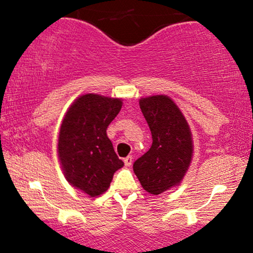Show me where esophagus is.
Returning a JSON list of instances; mask_svg holds the SVG:
<instances>
[{
	"mask_svg": "<svg viewBox=\"0 0 253 253\" xmlns=\"http://www.w3.org/2000/svg\"><path fill=\"white\" fill-rule=\"evenodd\" d=\"M124 162H125V165H126V167H130V165H132V163H133L132 156L126 157V158L124 159Z\"/></svg>",
	"mask_w": 253,
	"mask_h": 253,
	"instance_id": "1",
	"label": "esophagus"
}]
</instances>
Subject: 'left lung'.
Instances as JSON below:
<instances>
[{
    "mask_svg": "<svg viewBox=\"0 0 253 253\" xmlns=\"http://www.w3.org/2000/svg\"><path fill=\"white\" fill-rule=\"evenodd\" d=\"M151 129L152 145L133 164V170L147 193L159 195L181 183L193 155L190 128L181 110L164 95L139 101Z\"/></svg>",
    "mask_w": 253,
    "mask_h": 253,
    "instance_id": "8db88e82",
    "label": "left lung"
}]
</instances>
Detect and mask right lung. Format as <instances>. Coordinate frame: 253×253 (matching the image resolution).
Instances as JSON below:
<instances>
[{
    "label": "right lung",
    "instance_id": "right-lung-1",
    "mask_svg": "<svg viewBox=\"0 0 253 253\" xmlns=\"http://www.w3.org/2000/svg\"><path fill=\"white\" fill-rule=\"evenodd\" d=\"M120 98L86 94L66 113L58 139V156L68 182L90 196L103 194L117 170L124 167L107 127L120 112Z\"/></svg>",
    "mask_w": 253,
    "mask_h": 253
}]
</instances>
